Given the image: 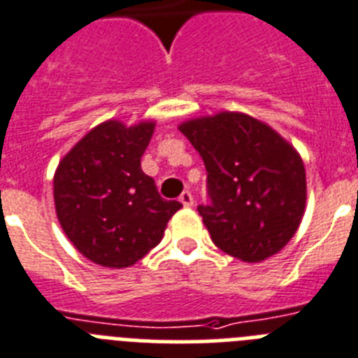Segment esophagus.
<instances>
[{
    "label": "esophagus",
    "instance_id": "1",
    "mask_svg": "<svg viewBox=\"0 0 358 358\" xmlns=\"http://www.w3.org/2000/svg\"><path fill=\"white\" fill-rule=\"evenodd\" d=\"M180 203H182L183 207H192V205H194V198H192L191 192L183 191L182 194H180Z\"/></svg>",
    "mask_w": 358,
    "mask_h": 358
}]
</instances>
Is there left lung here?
Returning <instances> with one entry per match:
<instances>
[{
  "instance_id": "1",
  "label": "left lung",
  "mask_w": 358,
  "mask_h": 358,
  "mask_svg": "<svg viewBox=\"0 0 358 358\" xmlns=\"http://www.w3.org/2000/svg\"><path fill=\"white\" fill-rule=\"evenodd\" d=\"M178 129L207 169L213 201L198 213L214 245L245 263L278 254L306 209V171L297 149L241 111L194 117Z\"/></svg>"
}]
</instances>
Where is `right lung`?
Returning a JSON list of instances; mask_svg holds the SVG:
<instances>
[{
	"label": "right lung",
	"mask_w": 358,
	"mask_h": 358,
	"mask_svg": "<svg viewBox=\"0 0 358 358\" xmlns=\"http://www.w3.org/2000/svg\"><path fill=\"white\" fill-rule=\"evenodd\" d=\"M155 126V120L133 126L117 119L101 122L55 169L59 223L71 245L95 265H135L160 243L167 222L182 207L164 200L141 167Z\"/></svg>",
	"instance_id": "obj_1"
}]
</instances>
